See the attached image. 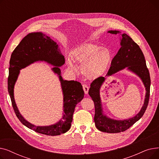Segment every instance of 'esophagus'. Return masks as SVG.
<instances>
[{
    "label": "esophagus",
    "mask_w": 159,
    "mask_h": 159,
    "mask_svg": "<svg viewBox=\"0 0 159 159\" xmlns=\"http://www.w3.org/2000/svg\"><path fill=\"white\" fill-rule=\"evenodd\" d=\"M82 87H83V89H84V91L85 94H88V91H89V87L86 84H83Z\"/></svg>",
    "instance_id": "1"
}]
</instances>
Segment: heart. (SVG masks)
I'll return each instance as SVG.
<instances>
[{"mask_svg":"<svg viewBox=\"0 0 159 159\" xmlns=\"http://www.w3.org/2000/svg\"><path fill=\"white\" fill-rule=\"evenodd\" d=\"M71 56L75 62L82 65L84 76L90 80L101 77L111 61L109 50L93 43H83L78 46L72 51ZM67 62L72 70H76L71 58H68Z\"/></svg>","mask_w":159,"mask_h":159,"instance_id":"b5f03b06","label":"heart"}]
</instances>
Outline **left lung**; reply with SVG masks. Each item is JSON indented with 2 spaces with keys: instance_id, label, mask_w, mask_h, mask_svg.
I'll use <instances>...</instances> for the list:
<instances>
[{
  "instance_id": "left-lung-1",
  "label": "left lung",
  "mask_w": 159,
  "mask_h": 159,
  "mask_svg": "<svg viewBox=\"0 0 159 159\" xmlns=\"http://www.w3.org/2000/svg\"><path fill=\"white\" fill-rule=\"evenodd\" d=\"M107 33L111 34H120L119 31L110 30ZM120 48L111 61V67L106 77H110L125 68L135 73L141 79L146 89L144 102L140 111L133 117L124 120L111 119L104 114L100 89L106 78L98 77L92 82L89 89V95L95 104V113L94 121L96 128L101 131L116 133L126 131L143 116L149 102L151 80L149 70L147 68L144 54L140 47L126 33L120 34Z\"/></svg>"
}]
</instances>
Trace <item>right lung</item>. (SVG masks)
Here are the masks:
<instances>
[{
    "label": "right lung",
    "mask_w": 159,
    "mask_h": 159,
    "mask_svg": "<svg viewBox=\"0 0 159 159\" xmlns=\"http://www.w3.org/2000/svg\"><path fill=\"white\" fill-rule=\"evenodd\" d=\"M39 61H44L54 66L52 70L61 82L63 94V116L57 123L49 126H35L27 121L19 112L14 98V87L20 70ZM64 63V57L57 43L42 32L29 33L20 41L11 55L7 89L13 110L16 116L25 126L41 134L55 136L68 131L71 127L75 106L84 96V90L80 82L62 79L59 67Z\"/></svg>",
    "instance_id": "right-lung-1"
}]
</instances>
